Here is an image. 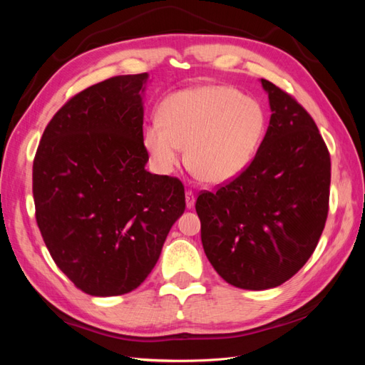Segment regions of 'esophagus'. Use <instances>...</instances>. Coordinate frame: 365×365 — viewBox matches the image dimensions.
Returning a JSON list of instances; mask_svg holds the SVG:
<instances>
[{"mask_svg":"<svg viewBox=\"0 0 365 365\" xmlns=\"http://www.w3.org/2000/svg\"><path fill=\"white\" fill-rule=\"evenodd\" d=\"M195 193L190 190V189H187L185 190V204H187V208H192L193 205H195Z\"/></svg>","mask_w":365,"mask_h":365,"instance_id":"obj_1","label":"esophagus"}]
</instances>
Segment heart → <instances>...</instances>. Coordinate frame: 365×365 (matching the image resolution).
<instances>
[{
  "mask_svg": "<svg viewBox=\"0 0 365 365\" xmlns=\"http://www.w3.org/2000/svg\"><path fill=\"white\" fill-rule=\"evenodd\" d=\"M264 132L262 106L231 86L204 85L165 98L143 143L153 165L170 173L185 148L187 165L207 184H225L244 172Z\"/></svg>",
  "mask_w": 365,
  "mask_h": 365,
  "instance_id": "b5f03b06",
  "label": "heart"
}]
</instances>
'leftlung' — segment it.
<instances>
[{
  "instance_id": "1",
  "label": "left lung",
  "mask_w": 365,
  "mask_h": 365,
  "mask_svg": "<svg viewBox=\"0 0 365 365\" xmlns=\"http://www.w3.org/2000/svg\"><path fill=\"white\" fill-rule=\"evenodd\" d=\"M271 118L248 168L235 180L201 192L205 256L240 289L275 288L312 256L329 212L330 155L314 118L269 81Z\"/></svg>"
}]
</instances>
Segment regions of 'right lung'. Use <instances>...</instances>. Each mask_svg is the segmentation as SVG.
I'll return each instance as SVG.
<instances>
[{
  "label": "right lung",
  "instance_id": "obj_1",
  "mask_svg": "<svg viewBox=\"0 0 365 365\" xmlns=\"http://www.w3.org/2000/svg\"><path fill=\"white\" fill-rule=\"evenodd\" d=\"M146 81L148 73L115 76L71 97L33 161L42 239L76 288L96 297L138 288L185 210L182 182L145 169Z\"/></svg>",
  "mask_w": 365,
  "mask_h": 365
}]
</instances>
